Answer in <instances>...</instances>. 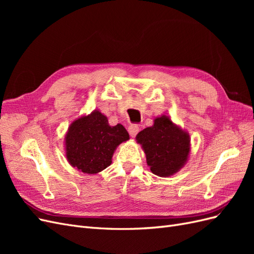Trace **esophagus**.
I'll list each match as a JSON object with an SVG mask.
<instances>
[{
	"instance_id": "34e87169",
	"label": "esophagus",
	"mask_w": 254,
	"mask_h": 254,
	"mask_svg": "<svg viewBox=\"0 0 254 254\" xmlns=\"http://www.w3.org/2000/svg\"><path fill=\"white\" fill-rule=\"evenodd\" d=\"M139 130H140V128L137 125H130L128 127V132L131 137H134L137 134V132H139Z\"/></svg>"
}]
</instances>
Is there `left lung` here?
<instances>
[{
  "label": "left lung",
  "instance_id": "8db88e82",
  "mask_svg": "<svg viewBox=\"0 0 254 254\" xmlns=\"http://www.w3.org/2000/svg\"><path fill=\"white\" fill-rule=\"evenodd\" d=\"M135 140L142 146L151 173L159 177L178 173L189 159L190 135L167 115L156 118L153 125L137 133Z\"/></svg>",
  "mask_w": 254,
  "mask_h": 254
}]
</instances>
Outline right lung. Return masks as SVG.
<instances>
[{"label": "right lung", "instance_id": "1", "mask_svg": "<svg viewBox=\"0 0 254 254\" xmlns=\"http://www.w3.org/2000/svg\"><path fill=\"white\" fill-rule=\"evenodd\" d=\"M129 140L125 127L110 126L98 110L76 119L67 129L64 148L67 162L84 174L94 175L112 163L118 146Z\"/></svg>", "mask_w": 254, "mask_h": 254}]
</instances>
